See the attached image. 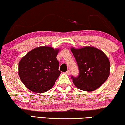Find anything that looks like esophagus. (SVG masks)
<instances>
[{
  "label": "esophagus",
  "instance_id": "esophagus-1",
  "mask_svg": "<svg viewBox=\"0 0 125 125\" xmlns=\"http://www.w3.org/2000/svg\"><path fill=\"white\" fill-rule=\"evenodd\" d=\"M65 73H66V74H67V75H70V71H69V70H67V71L65 72Z\"/></svg>",
  "mask_w": 125,
  "mask_h": 125
}]
</instances>
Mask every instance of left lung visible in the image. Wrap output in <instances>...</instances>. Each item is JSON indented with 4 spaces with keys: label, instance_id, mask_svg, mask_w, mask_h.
Returning a JSON list of instances; mask_svg holds the SVG:
<instances>
[{
    "label": "left lung",
    "instance_id": "obj_1",
    "mask_svg": "<svg viewBox=\"0 0 125 125\" xmlns=\"http://www.w3.org/2000/svg\"><path fill=\"white\" fill-rule=\"evenodd\" d=\"M78 63L79 75L72 76L77 88L92 92L100 87L108 79L110 73V62L107 55L93 46L79 49L71 48Z\"/></svg>",
    "mask_w": 125,
    "mask_h": 125
}]
</instances>
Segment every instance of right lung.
<instances>
[{
  "instance_id": "1",
  "label": "right lung",
  "mask_w": 125,
  "mask_h": 125,
  "mask_svg": "<svg viewBox=\"0 0 125 125\" xmlns=\"http://www.w3.org/2000/svg\"><path fill=\"white\" fill-rule=\"evenodd\" d=\"M59 49L40 46L32 49L18 63V75L29 90L42 93L54 85L61 72L56 57Z\"/></svg>"
}]
</instances>
